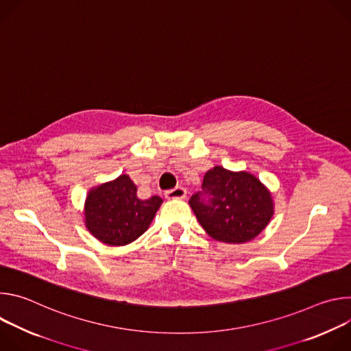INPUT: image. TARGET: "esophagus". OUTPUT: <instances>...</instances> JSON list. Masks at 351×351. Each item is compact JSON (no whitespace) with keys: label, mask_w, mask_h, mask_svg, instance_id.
I'll use <instances>...</instances> for the list:
<instances>
[{"label":"esophagus","mask_w":351,"mask_h":351,"mask_svg":"<svg viewBox=\"0 0 351 351\" xmlns=\"http://www.w3.org/2000/svg\"><path fill=\"white\" fill-rule=\"evenodd\" d=\"M165 197L168 199H172V198H184L186 197V190L183 187H175V189H171V190H167L165 191Z\"/></svg>","instance_id":"34e87169"}]
</instances>
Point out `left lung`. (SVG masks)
Wrapping results in <instances>:
<instances>
[{
	"label": "left lung",
	"mask_w": 351,
	"mask_h": 351,
	"mask_svg": "<svg viewBox=\"0 0 351 351\" xmlns=\"http://www.w3.org/2000/svg\"><path fill=\"white\" fill-rule=\"evenodd\" d=\"M202 189L190 197L189 204L199 225L218 241L253 240L274 215L269 190L248 172L214 167L206 173Z\"/></svg>",
	"instance_id": "obj_1"
}]
</instances>
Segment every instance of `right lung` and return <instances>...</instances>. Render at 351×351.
Listing matches in <instances>:
<instances>
[{
	"label": "right lung",
	"instance_id": "right-lung-1",
	"mask_svg": "<svg viewBox=\"0 0 351 351\" xmlns=\"http://www.w3.org/2000/svg\"><path fill=\"white\" fill-rule=\"evenodd\" d=\"M162 198L137 197V187L128 175H121L91 189L84 203L87 230L108 245H125L141 236L154 219Z\"/></svg>",
	"mask_w": 351,
	"mask_h": 351
}]
</instances>
